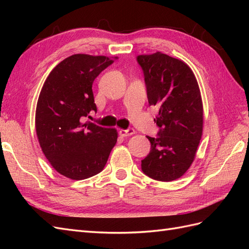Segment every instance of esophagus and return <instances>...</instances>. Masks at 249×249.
Instances as JSON below:
<instances>
[{
	"label": "esophagus",
	"mask_w": 249,
	"mask_h": 249,
	"mask_svg": "<svg viewBox=\"0 0 249 249\" xmlns=\"http://www.w3.org/2000/svg\"><path fill=\"white\" fill-rule=\"evenodd\" d=\"M119 134L121 137H129L131 135L135 134V129L133 128H128V129H121L119 131Z\"/></svg>",
	"instance_id": "1"
}]
</instances>
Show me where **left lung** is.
<instances>
[{"label":"left lung","instance_id":"8db88e82","mask_svg":"<svg viewBox=\"0 0 249 249\" xmlns=\"http://www.w3.org/2000/svg\"><path fill=\"white\" fill-rule=\"evenodd\" d=\"M150 106H157L156 138L147 136L151 151L141 169L151 178L170 182L194 161L203 128V106L193 71L181 60L161 52L138 55Z\"/></svg>","mask_w":249,"mask_h":249}]
</instances>
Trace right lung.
<instances>
[{
	"instance_id": "add662e5",
	"label": "right lung",
	"mask_w": 249,
	"mask_h": 249,
	"mask_svg": "<svg viewBox=\"0 0 249 249\" xmlns=\"http://www.w3.org/2000/svg\"><path fill=\"white\" fill-rule=\"evenodd\" d=\"M114 61L107 56L73 54L47 77L36 107L35 126L41 150L62 176L84 179L99 173L118 140L114 128L83 123L97 111L92 86Z\"/></svg>"
}]
</instances>
